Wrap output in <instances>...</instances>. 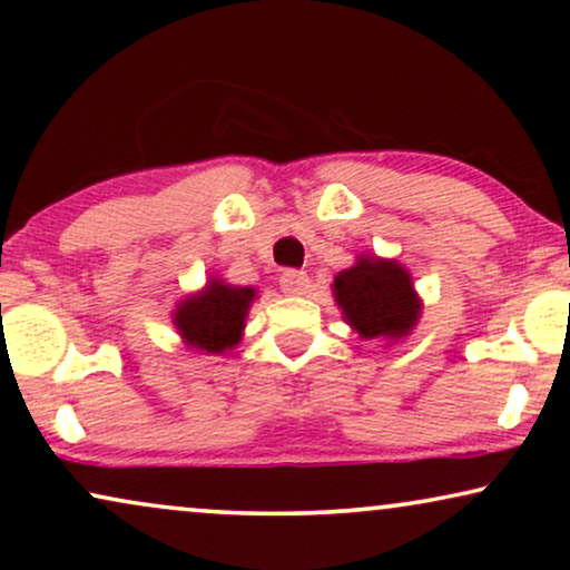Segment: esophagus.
I'll return each mask as SVG.
<instances>
[{"mask_svg": "<svg viewBox=\"0 0 570 570\" xmlns=\"http://www.w3.org/2000/svg\"><path fill=\"white\" fill-rule=\"evenodd\" d=\"M308 287V275L301 269H285L279 275V291L287 295H303Z\"/></svg>", "mask_w": 570, "mask_h": 570, "instance_id": "1", "label": "esophagus"}]
</instances>
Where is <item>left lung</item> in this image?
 <instances>
[{
  "instance_id": "obj_1",
  "label": "left lung",
  "mask_w": 570,
  "mask_h": 570,
  "mask_svg": "<svg viewBox=\"0 0 570 570\" xmlns=\"http://www.w3.org/2000/svg\"><path fill=\"white\" fill-rule=\"evenodd\" d=\"M334 301L363 340H400L417 324L420 303L410 272L394 259L357 256L334 277Z\"/></svg>"
}]
</instances>
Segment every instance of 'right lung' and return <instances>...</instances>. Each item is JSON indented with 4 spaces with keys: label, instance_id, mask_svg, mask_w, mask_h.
I'll return each instance as SVG.
<instances>
[{
    "label": "right lung",
    "instance_id": "obj_1",
    "mask_svg": "<svg viewBox=\"0 0 570 570\" xmlns=\"http://www.w3.org/2000/svg\"><path fill=\"white\" fill-rule=\"evenodd\" d=\"M254 298V287H236L213 277L205 291L186 295L178 303L174 324L191 350L220 355L240 342Z\"/></svg>",
    "mask_w": 570,
    "mask_h": 570
}]
</instances>
